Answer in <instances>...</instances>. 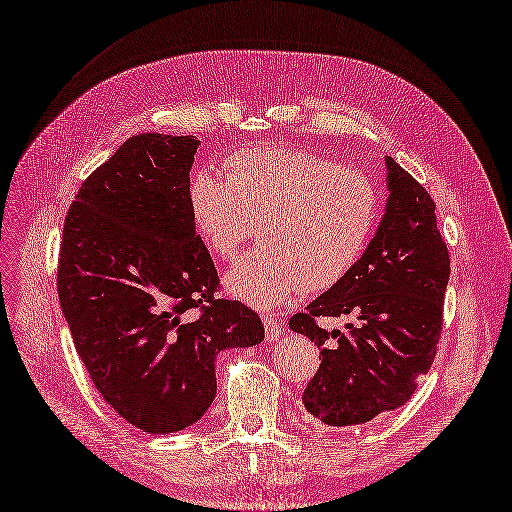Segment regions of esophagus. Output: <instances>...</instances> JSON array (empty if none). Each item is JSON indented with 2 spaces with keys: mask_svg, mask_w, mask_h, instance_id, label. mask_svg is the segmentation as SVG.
I'll use <instances>...</instances> for the list:
<instances>
[{
  "mask_svg": "<svg viewBox=\"0 0 512 512\" xmlns=\"http://www.w3.org/2000/svg\"><path fill=\"white\" fill-rule=\"evenodd\" d=\"M282 332H284V326H282V323H280L278 319L265 317V336H267V341H269V343L278 341L280 336H282Z\"/></svg>",
  "mask_w": 512,
  "mask_h": 512,
  "instance_id": "obj_1",
  "label": "esophagus"
}]
</instances>
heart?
I'll return each mask as SVG.
<instances>
[{
  "label": "heart",
  "instance_id": "heart-1",
  "mask_svg": "<svg viewBox=\"0 0 512 512\" xmlns=\"http://www.w3.org/2000/svg\"><path fill=\"white\" fill-rule=\"evenodd\" d=\"M226 167L228 176L195 169L186 195L197 234L223 260L263 219L265 245L230 267L228 293L269 310L302 289L326 291L356 267L380 215V193L365 173L291 145L241 149Z\"/></svg>",
  "mask_w": 512,
  "mask_h": 512
}]
</instances>
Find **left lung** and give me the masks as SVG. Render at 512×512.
<instances>
[{
    "label": "left lung",
    "mask_w": 512,
    "mask_h": 512,
    "mask_svg": "<svg viewBox=\"0 0 512 512\" xmlns=\"http://www.w3.org/2000/svg\"><path fill=\"white\" fill-rule=\"evenodd\" d=\"M384 215L365 254L289 328L315 341L321 365L304 389L306 410L326 426H356L410 400L428 373L450 280L447 245L428 191L386 156ZM315 316H350L328 333Z\"/></svg>",
    "instance_id": "8db88e82"
}]
</instances>
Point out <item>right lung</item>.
<instances>
[{
  "label": "right lung",
  "mask_w": 512,
  "mask_h": 512,
  "mask_svg": "<svg viewBox=\"0 0 512 512\" xmlns=\"http://www.w3.org/2000/svg\"><path fill=\"white\" fill-rule=\"evenodd\" d=\"M199 145L132 136L84 180L62 230L58 297L73 343L95 389L147 434L202 419L219 352L265 339L252 308L215 297L186 195Z\"/></svg>",
  "instance_id": "1"
}]
</instances>
